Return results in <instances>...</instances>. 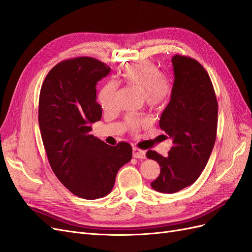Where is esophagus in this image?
I'll use <instances>...</instances> for the list:
<instances>
[{
  "mask_svg": "<svg viewBox=\"0 0 252 252\" xmlns=\"http://www.w3.org/2000/svg\"><path fill=\"white\" fill-rule=\"evenodd\" d=\"M132 156L135 158H146V152H145L144 150H141L139 148H136V147H133V149H132Z\"/></svg>",
  "mask_w": 252,
  "mask_h": 252,
  "instance_id": "1",
  "label": "esophagus"
}]
</instances>
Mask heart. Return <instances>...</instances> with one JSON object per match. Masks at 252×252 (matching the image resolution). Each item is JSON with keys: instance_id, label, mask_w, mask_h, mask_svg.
Wrapping results in <instances>:
<instances>
[{"instance_id": "b5f03b06", "label": "heart", "mask_w": 252, "mask_h": 252, "mask_svg": "<svg viewBox=\"0 0 252 252\" xmlns=\"http://www.w3.org/2000/svg\"><path fill=\"white\" fill-rule=\"evenodd\" d=\"M121 82L135 86L142 90L145 103L151 108H159L167 103L172 94V84L168 77L162 74L159 68L150 61L125 65L119 72ZM118 84L107 82L97 95V101L105 110L113 107ZM145 123V120L130 116L126 119V125L131 131H136Z\"/></svg>"}]
</instances>
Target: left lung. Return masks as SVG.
Here are the masks:
<instances>
[{
	"label": "left lung",
	"instance_id": "1",
	"mask_svg": "<svg viewBox=\"0 0 252 252\" xmlns=\"http://www.w3.org/2000/svg\"><path fill=\"white\" fill-rule=\"evenodd\" d=\"M171 62L172 94L159 127L173 146L166 158L152 150L146 154L161 167L151 187L163 193L178 192L197 180L215 146L218 128V101L207 71L189 57L175 55Z\"/></svg>",
	"mask_w": 252,
	"mask_h": 252
}]
</instances>
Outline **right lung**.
<instances>
[{
    "mask_svg": "<svg viewBox=\"0 0 252 252\" xmlns=\"http://www.w3.org/2000/svg\"><path fill=\"white\" fill-rule=\"evenodd\" d=\"M109 72L94 58L65 60L49 71L40 93L39 125L49 164L70 192L86 200L107 195L132 157L130 144L109 146L90 134L102 118L95 86Z\"/></svg>",
    "mask_w": 252,
    "mask_h": 252,
    "instance_id": "right-lung-1",
    "label": "right lung"
}]
</instances>
